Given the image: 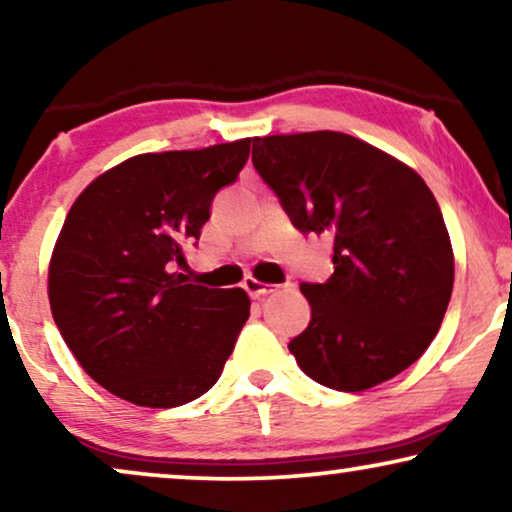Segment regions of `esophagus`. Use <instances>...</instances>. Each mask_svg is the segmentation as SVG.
I'll use <instances>...</instances> for the list:
<instances>
[{
	"label": "esophagus",
	"instance_id": "obj_1",
	"mask_svg": "<svg viewBox=\"0 0 512 512\" xmlns=\"http://www.w3.org/2000/svg\"><path fill=\"white\" fill-rule=\"evenodd\" d=\"M242 286H244V291L249 293L251 298H263V296H268V293H272L277 289V286H272V284H263V282H258L256 277H244V282H242Z\"/></svg>",
	"mask_w": 512,
	"mask_h": 512
}]
</instances>
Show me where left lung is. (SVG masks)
<instances>
[{
	"instance_id": "1",
	"label": "left lung",
	"mask_w": 512,
	"mask_h": 512,
	"mask_svg": "<svg viewBox=\"0 0 512 512\" xmlns=\"http://www.w3.org/2000/svg\"><path fill=\"white\" fill-rule=\"evenodd\" d=\"M251 160L293 226L333 240V275L300 284L310 324L289 342L314 382L366 391L426 352L454 284L450 233L431 188L345 132L254 137Z\"/></svg>"
}]
</instances>
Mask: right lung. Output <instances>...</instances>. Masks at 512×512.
<instances>
[{"mask_svg":"<svg viewBox=\"0 0 512 512\" xmlns=\"http://www.w3.org/2000/svg\"><path fill=\"white\" fill-rule=\"evenodd\" d=\"M249 146L251 137L139 153L74 200L48 263V300L76 361L109 394L177 408L219 380L249 319V296L188 284L174 268Z\"/></svg>","mask_w":512,"mask_h":512,"instance_id":"1","label":"right lung"}]
</instances>
